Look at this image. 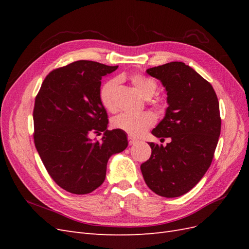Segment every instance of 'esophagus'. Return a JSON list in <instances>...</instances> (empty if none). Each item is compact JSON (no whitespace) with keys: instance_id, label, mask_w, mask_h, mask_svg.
Instances as JSON below:
<instances>
[{"instance_id":"34e87169","label":"esophagus","mask_w":249,"mask_h":249,"mask_svg":"<svg viewBox=\"0 0 249 249\" xmlns=\"http://www.w3.org/2000/svg\"><path fill=\"white\" fill-rule=\"evenodd\" d=\"M127 140H129V144H130V145H134L135 143H137V139H135V138L132 137V136L127 137Z\"/></svg>"}]
</instances>
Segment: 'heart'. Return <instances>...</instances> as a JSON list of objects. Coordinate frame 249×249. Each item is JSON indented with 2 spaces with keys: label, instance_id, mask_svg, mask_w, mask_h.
<instances>
[{
  "label": "heart",
  "instance_id": "obj_1",
  "mask_svg": "<svg viewBox=\"0 0 249 249\" xmlns=\"http://www.w3.org/2000/svg\"><path fill=\"white\" fill-rule=\"evenodd\" d=\"M131 82L138 91L144 96L149 97L154 94L157 88L156 82L146 76L140 73H135L131 77ZM117 79H110L105 82L100 89V100L103 106L109 111L116 109L114 94L117 86ZM156 122V117L152 112H140V113H122L113 119L112 124L116 129L123 130L132 136H139L140 134L145 132L150 126H153Z\"/></svg>",
  "mask_w": 249,
  "mask_h": 249
}]
</instances>
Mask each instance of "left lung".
I'll return each instance as SVG.
<instances>
[{"mask_svg": "<svg viewBox=\"0 0 249 249\" xmlns=\"http://www.w3.org/2000/svg\"><path fill=\"white\" fill-rule=\"evenodd\" d=\"M146 72L160 80L167 92L166 113L152 134L171 141L166 146L149 142L152 155L140 168L150 190L178 197L190 191L212 163L221 130L219 102L212 85L183 62Z\"/></svg>", "mask_w": 249, "mask_h": 249, "instance_id": "left-lung-1", "label": "left lung"}]
</instances>
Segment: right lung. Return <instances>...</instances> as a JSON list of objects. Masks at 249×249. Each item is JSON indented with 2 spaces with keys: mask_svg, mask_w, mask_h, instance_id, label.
Masks as SVG:
<instances>
[{
  "mask_svg": "<svg viewBox=\"0 0 249 249\" xmlns=\"http://www.w3.org/2000/svg\"><path fill=\"white\" fill-rule=\"evenodd\" d=\"M80 60L52 71L36 95L34 143L55 183L73 194H87L106 178L109 158L127 146L123 130L109 131L100 100L102 78L117 70ZM104 132L102 142L89 138Z\"/></svg>",
  "mask_w": 249,
  "mask_h": 249,
  "instance_id": "1",
  "label": "right lung"
}]
</instances>
